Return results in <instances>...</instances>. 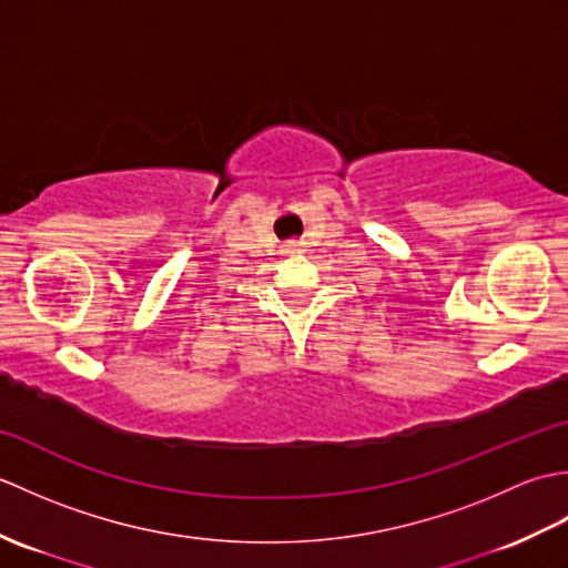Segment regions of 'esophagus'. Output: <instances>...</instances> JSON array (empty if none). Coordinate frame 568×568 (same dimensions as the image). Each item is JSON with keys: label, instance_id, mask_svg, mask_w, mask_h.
<instances>
[{"label": "esophagus", "instance_id": "1", "mask_svg": "<svg viewBox=\"0 0 568 568\" xmlns=\"http://www.w3.org/2000/svg\"><path fill=\"white\" fill-rule=\"evenodd\" d=\"M300 251V241H285V253H297Z\"/></svg>", "mask_w": 568, "mask_h": 568}]
</instances>
